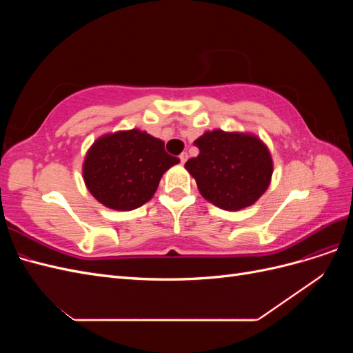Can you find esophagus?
Instances as JSON below:
<instances>
[{
  "label": "esophagus",
  "mask_w": 353,
  "mask_h": 353,
  "mask_svg": "<svg viewBox=\"0 0 353 353\" xmlns=\"http://www.w3.org/2000/svg\"><path fill=\"white\" fill-rule=\"evenodd\" d=\"M187 159H188V154H187V153H181V154H179L181 163H185V162H187Z\"/></svg>",
  "instance_id": "esophagus-1"
}]
</instances>
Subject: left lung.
Listing matches in <instances>:
<instances>
[{
	"mask_svg": "<svg viewBox=\"0 0 353 353\" xmlns=\"http://www.w3.org/2000/svg\"><path fill=\"white\" fill-rule=\"evenodd\" d=\"M199 156L187 160L185 169L196 179L200 194L223 210L252 206L272 176L268 147L258 137L215 130L194 141Z\"/></svg>",
	"mask_w": 353,
	"mask_h": 353,
	"instance_id": "1",
	"label": "left lung"
}]
</instances>
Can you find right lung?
Here are the masks:
<instances>
[{
    "mask_svg": "<svg viewBox=\"0 0 353 353\" xmlns=\"http://www.w3.org/2000/svg\"><path fill=\"white\" fill-rule=\"evenodd\" d=\"M179 162L165 143L145 131H119L100 137L85 156V185L101 205L132 210L153 197L166 170Z\"/></svg>",
    "mask_w": 353,
    "mask_h": 353,
    "instance_id": "1",
    "label": "right lung"
}]
</instances>
